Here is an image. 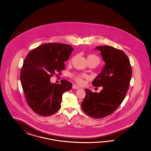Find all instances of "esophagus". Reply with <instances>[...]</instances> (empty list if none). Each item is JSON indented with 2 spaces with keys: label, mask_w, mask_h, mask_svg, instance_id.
Instances as JSON below:
<instances>
[{
  "label": "esophagus",
  "mask_w": 151,
  "mask_h": 151,
  "mask_svg": "<svg viewBox=\"0 0 151 151\" xmlns=\"http://www.w3.org/2000/svg\"><path fill=\"white\" fill-rule=\"evenodd\" d=\"M73 89H78V88H80V87L78 86V85H73Z\"/></svg>",
  "instance_id": "34e87169"
}]
</instances>
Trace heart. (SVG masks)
<instances>
[{
	"label": "heart",
	"mask_w": 151,
	"mask_h": 151,
	"mask_svg": "<svg viewBox=\"0 0 151 151\" xmlns=\"http://www.w3.org/2000/svg\"><path fill=\"white\" fill-rule=\"evenodd\" d=\"M87 59L88 61L93 59H98L99 60V57L97 56H96V55H94V54H90V55H88ZM72 60H73V59H71L69 61L71 62L72 61ZM70 76H71V78H73V80L76 82L78 83H80V84H81L83 83V78L87 77V75L86 74L82 73H71Z\"/></svg>",
	"instance_id": "1"
}]
</instances>
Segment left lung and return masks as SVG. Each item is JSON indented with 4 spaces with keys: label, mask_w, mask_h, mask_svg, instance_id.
I'll return each instance as SVG.
<instances>
[{
    "label": "left lung",
    "mask_w": 151,
    "mask_h": 151,
    "mask_svg": "<svg viewBox=\"0 0 151 151\" xmlns=\"http://www.w3.org/2000/svg\"><path fill=\"white\" fill-rule=\"evenodd\" d=\"M105 65L92 82L95 87L102 86L99 93L85 89L81 103L83 112L95 119H102L114 112L124 101L129 87L132 69L127 56L110 46H99Z\"/></svg>",
    "instance_id": "8db88e82"
}]
</instances>
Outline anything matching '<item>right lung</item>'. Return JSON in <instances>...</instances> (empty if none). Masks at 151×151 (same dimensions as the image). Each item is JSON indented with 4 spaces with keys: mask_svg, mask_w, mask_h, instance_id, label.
<instances>
[{
    "mask_svg": "<svg viewBox=\"0 0 151 151\" xmlns=\"http://www.w3.org/2000/svg\"><path fill=\"white\" fill-rule=\"evenodd\" d=\"M73 48L61 43H46L30 51L24 60L20 80L28 105L37 114L47 116L60 109L63 93L73 85L63 80L52 83L51 77L65 69Z\"/></svg>",
    "mask_w": 151,
    "mask_h": 151,
    "instance_id": "obj_1",
    "label": "right lung"
}]
</instances>
